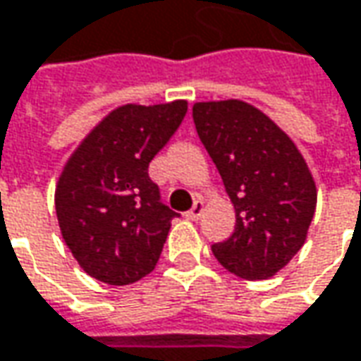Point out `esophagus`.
I'll use <instances>...</instances> for the list:
<instances>
[{
	"label": "esophagus",
	"instance_id": "34e87169",
	"mask_svg": "<svg viewBox=\"0 0 361 361\" xmlns=\"http://www.w3.org/2000/svg\"><path fill=\"white\" fill-rule=\"evenodd\" d=\"M204 213V202L202 201H195V204H192V209L187 213V219H190V221H197L199 216Z\"/></svg>",
	"mask_w": 361,
	"mask_h": 361
}]
</instances>
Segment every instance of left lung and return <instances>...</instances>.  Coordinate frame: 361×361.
<instances>
[{
  "label": "left lung",
  "instance_id": "left-lung-1",
  "mask_svg": "<svg viewBox=\"0 0 361 361\" xmlns=\"http://www.w3.org/2000/svg\"><path fill=\"white\" fill-rule=\"evenodd\" d=\"M192 120L235 207V231L213 255L241 279H269L307 239L317 204L312 171L295 142L243 100L197 102Z\"/></svg>",
  "mask_w": 361,
  "mask_h": 361
}]
</instances>
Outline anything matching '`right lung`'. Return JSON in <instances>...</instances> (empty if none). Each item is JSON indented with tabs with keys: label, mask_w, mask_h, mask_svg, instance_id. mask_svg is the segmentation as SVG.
<instances>
[{
	"label": "right lung",
	"mask_w": 361,
	"mask_h": 361,
	"mask_svg": "<svg viewBox=\"0 0 361 361\" xmlns=\"http://www.w3.org/2000/svg\"><path fill=\"white\" fill-rule=\"evenodd\" d=\"M187 100L124 104L78 145L56 185V215L68 249L90 277L130 285L157 267L171 221L148 164L187 114Z\"/></svg>",
	"instance_id": "add662e5"
}]
</instances>
